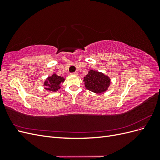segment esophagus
I'll list each match as a JSON object with an SVG mask.
<instances>
[{"label": "esophagus", "mask_w": 160, "mask_h": 160, "mask_svg": "<svg viewBox=\"0 0 160 160\" xmlns=\"http://www.w3.org/2000/svg\"><path fill=\"white\" fill-rule=\"evenodd\" d=\"M77 74H78V73H77V72H72V73H71L72 75H77Z\"/></svg>", "instance_id": "esophagus-1"}]
</instances>
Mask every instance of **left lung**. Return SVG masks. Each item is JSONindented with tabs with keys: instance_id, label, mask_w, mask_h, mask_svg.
Here are the masks:
<instances>
[{
	"instance_id": "8db88e82",
	"label": "left lung",
	"mask_w": 160,
	"mask_h": 160,
	"mask_svg": "<svg viewBox=\"0 0 160 160\" xmlns=\"http://www.w3.org/2000/svg\"><path fill=\"white\" fill-rule=\"evenodd\" d=\"M83 81L86 89L95 93L105 92L111 84V79L103 72L90 70L84 78Z\"/></svg>"
}]
</instances>
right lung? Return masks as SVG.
<instances>
[{"instance_id":"1","label":"right lung","mask_w":160,"mask_h":160,"mask_svg":"<svg viewBox=\"0 0 160 160\" xmlns=\"http://www.w3.org/2000/svg\"><path fill=\"white\" fill-rule=\"evenodd\" d=\"M64 81L65 78L63 77L53 73L51 76L47 77L44 82L43 86H45V89L47 91H57L61 88V84Z\"/></svg>"}]
</instances>
